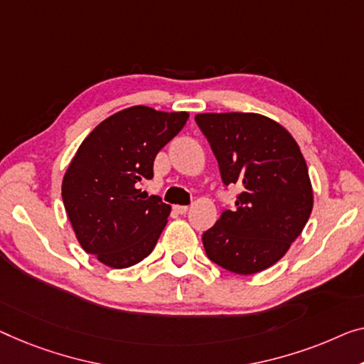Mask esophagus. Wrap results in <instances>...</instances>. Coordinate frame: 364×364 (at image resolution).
Listing matches in <instances>:
<instances>
[{"label": "esophagus", "instance_id": "obj_1", "mask_svg": "<svg viewBox=\"0 0 364 364\" xmlns=\"http://www.w3.org/2000/svg\"><path fill=\"white\" fill-rule=\"evenodd\" d=\"M175 213L176 214H186L188 213V205H175Z\"/></svg>", "mask_w": 364, "mask_h": 364}]
</instances>
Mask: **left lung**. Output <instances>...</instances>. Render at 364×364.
Listing matches in <instances>:
<instances>
[{"label":"left lung","instance_id":"8db88e82","mask_svg":"<svg viewBox=\"0 0 364 364\" xmlns=\"http://www.w3.org/2000/svg\"><path fill=\"white\" fill-rule=\"evenodd\" d=\"M213 149L225 186L242 189L203 234L210 262L237 274L274 264L301 235L312 210V186L299 145L284 127L253 112L194 117Z\"/></svg>","mask_w":364,"mask_h":364}]
</instances>
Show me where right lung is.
Listing matches in <instances>:
<instances>
[{"instance_id":"obj_1","label":"right lung","mask_w":364,"mask_h":364,"mask_svg":"<svg viewBox=\"0 0 364 364\" xmlns=\"http://www.w3.org/2000/svg\"><path fill=\"white\" fill-rule=\"evenodd\" d=\"M188 112L147 106L119 111L80 145L62 183V199L80 245L111 268L147 258L171 205L140 191L159 151L184 127Z\"/></svg>"}]
</instances>
